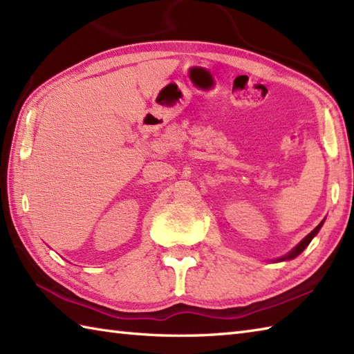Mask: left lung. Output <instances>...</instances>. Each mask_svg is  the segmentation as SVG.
<instances>
[{
    "mask_svg": "<svg viewBox=\"0 0 354 354\" xmlns=\"http://www.w3.org/2000/svg\"><path fill=\"white\" fill-rule=\"evenodd\" d=\"M321 225H322V222L318 225V227L317 228H315L312 232H310V234L309 236H306V239H303L301 240V242H299L295 248H293V250L288 254V255H286V257H283L281 260H290V259H295L297 257V255H299V254H301L304 250H306V248H307V245H309L310 242H312V239L315 237V236H317V232L319 231V228H321Z\"/></svg>",
    "mask_w": 354,
    "mask_h": 354,
    "instance_id": "1",
    "label": "left lung"
}]
</instances>
